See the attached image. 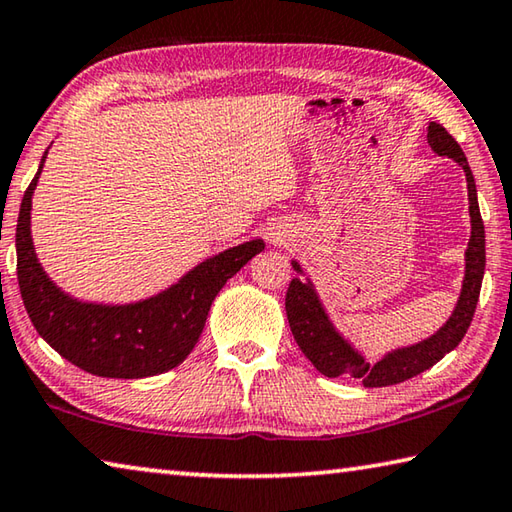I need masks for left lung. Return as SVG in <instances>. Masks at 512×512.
<instances>
[{
	"mask_svg": "<svg viewBox=\"0 0 512 512\" xmlns=\"http://www.w3.org/2000/svg\"><path fill=\"white\" fill-rule=\"evenodd\" d=\"M427 140L431 149L438 155H447V158H454L461 164L467 178L472 237L465 253V280L458 305L452 318L445 323V327H440V332L433 334L431 339L418 345H411V348L395 350L370 366L359 352H354L350 345L343 341V336L336 332L332 323H329L325 309L320 305L316 291L311 289V284L302 282L300 277H293L287 289V302H284L293 339L300 345V350L305 352V357L314 363L316 370L323 372L325 377H354L366 388L400 384V381H406L420 375L424 370H429L433 363H438L447 352H452L456 345L463 341L467 327L472 323L485 268V230L479 212V201H476L474 176L463 149L458 146L454 137L445 131L443 124L431 121ZM293 268L300 273L298 262H293Z\"/></svg>",
	"mask_w": 512,
	"mask_h": 512,
	"instance_id": "obj_1",
	"label": "left lung"
}]
</instances>
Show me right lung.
<instances>
[{"mask_svg":"<svg viewBox=\"0 0 512 512\" xmlns=\"http://www.w3.org/2000/svg\"><path fill=\"white\" fill-rule=\"evenodd\" d=\"M47 155V153H45ZM42 155V162H45ZM42 164L24 192L17 216V282L33 327L60 357L97 377L160 375L187 359L201 336L216 293L264 250L262 239L223 250L198 264L160 296L124 307L76 302L56 289L38 264L31 241V196Z\"/></svg>","mask_w":512,"mask_h":512,"instance_id":"add662e5","label":"right lung"}]
</instances>
